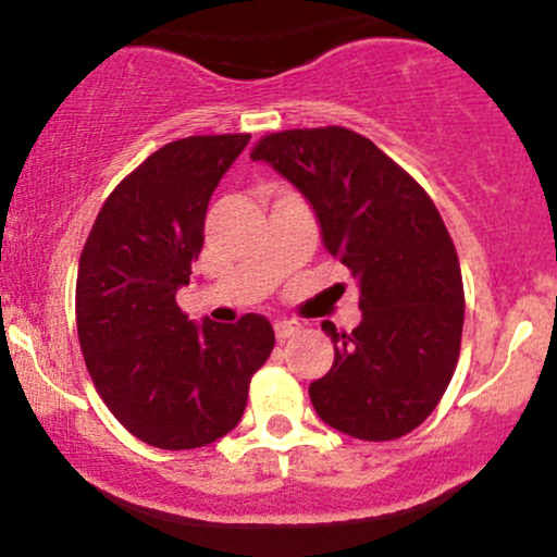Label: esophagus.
I'll use <instances>...</instances> for the list:
<instances>
[{
	"mask_svg": "<svg viewBox=\"0 0 557 557\" xmlns=\"http://www.w3.org/2000/svg\"><path fill=\"white\" fill-rule=\"evenodd\" d=\"M300 332V322L296 319H277L274 322V335H277V341H287V337L298 335Z\"/></svg>",
	"mask_w": 557,
	"mask_h": 557,
	"instance_id": "esophagus-1",
	"label": "esophagus"
}]
</instances>
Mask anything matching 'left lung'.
<instances>
[{"label":"left lung","instance_id":"1","mask_svg":"<svg viewBox=\"0 0 557 557\" xmlns=\"http://www.w3.org/2000/svg\"><path fill=\"white\" fill-rule=\"evenodd\" d=\"M251 159L296 185L361 290L359 327L322 322L335 361L309 385L319 419L374 443L417 430L450 385L463 332L461 264L437 207L348 127L272 133Z\"/></svg>","mask_w":557,"mask_h":557}]
</instances>
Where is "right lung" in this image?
Listing matches in <instances>:
<instances>
[{"label":"right lung","mask_w":557,"mask_h":557,"mask_svg":"<svg viewBox=\"0 0 557 557\" xmlns=\"http://www.w3.org/2000/svg\"><path fill=\"white\" fill-rule=\"evenodd\" d=\"M251 136H190L125 177L83 246L75 322L88 374L127 432L190 450L238 426L248 382L274 348L272 324L190 322L177 306L203 246L209 198Z\"/></svg>","instance_id":"1"}]
</instances>
